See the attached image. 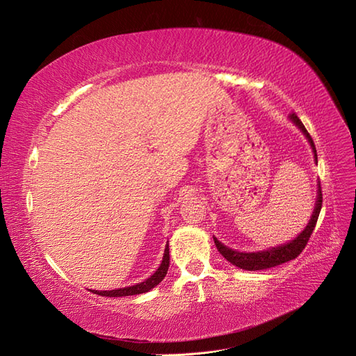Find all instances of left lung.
<instances>
[{"label":"left lung","instance_id":"1","mask_svg":"<svg viewBox=\"0 0 356 356\" xmlns=\"http://www.w3.org/2000/svg\"><path fill=\"white\" fill-rule=\"evenodd\" d=\"M289 118H291V120L293 122V124H296L302 131V134L307 137L309 143L312 146L313 154H314V161L318 162L316 147H314L313 140H312L310 134L307 133V129L304 128L302 122L300 120V118L296 113H292ZM321 209H322V189H321V184H319L318 185L316 206H314L313 215H312V218H310V220L307 223V227L304 228L302 232H300L297 238H293L292 241L286 243V245H282V246H277V248H271L268 250L249 252V253H246V252H237V250L229 249L225 245H222V243L216 237H213V240H215V245H216L220 255L225 258L228 262H231L232 266H236V267L243 268V270H249V271L267 270V268H271V267L280 266V264H283V262H288L291 259H296L300 255V253L302 252V249L306 248L314 227H316V222H318V218H319Z\"/></svg>","mask_w":356,"mask_h":356}]
</instances>
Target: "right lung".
<instances>
[{"mask_svg":"<svg viewBox=\"0 0 356 356\" xmlns=\"http://www.w3.org/2000/svg\"><path fill=\"white\" fill-rule=\"evenodd\" d=\"M168 266H170V249L167 245L161 266L145 282L137 283V285L128 286V288H119V289H113V291H92V292L98 293V296H101V297H128V296H137V293H145L150 289H154L156 285H159L162 279L165 277V274L168 271Z\"/></svg>","mask_w":356,"mask_h":356,"instance_id":"obj_1","label":"right lung"}]
</instances>
